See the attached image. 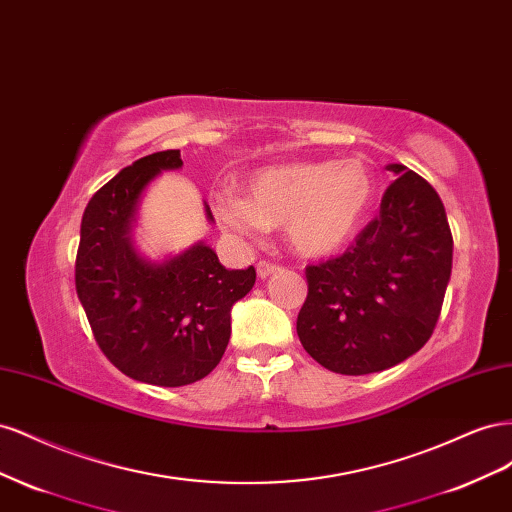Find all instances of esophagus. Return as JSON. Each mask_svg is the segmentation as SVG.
Wrapping results in <instances>:
<instances>
[{
  "instance_id": "1",
  "label": "esophagus",
  "mask_w": 512,
  "mask_h": 512,
  "mask_svg": "<svg viewBox=\"0 0 512 512\" xmlns=\"http://www.w3.org/2000/svg\"><path fill=\"white\" fill-rule=\"evenodd\" d=\"M256 271H258L260 280H267L269 275H273V273H277V271H282V267H280V265H273V262H269V260H260L258 265H256Z\"/></svg>"
}]
</instances>
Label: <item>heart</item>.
<instances>
[{
  "label": "heart",
  "instance_id": "b5f03b06",
  "mask_svg": "<svg viewBox=\"0 0 512 512\" xmlns=\"http://www.w3.org/2000/svg\"><path fill=\"white\" fill-rule=\"evenodd\" d=\"M247 196L228 194L220 203L226 226L245 237L286 228L303 256H324L346 245L361 228L376 183L363 160L292 162L262 168L247 179Z\"/></svg>",
  "mask_w": 512,
  "mask_h": 512
}]
</instances>
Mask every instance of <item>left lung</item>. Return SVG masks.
Returning a JSON list of instances; mask_svg holds the SVG:
<instances>
[{
  "label": "left lung",
  "instance_id": "8db88e82",
  "mask_svg": "<svg viewBox=\"0 0 512 512\" xmlns=\"http://www.w3.org/2000/svg\"><path fill=\"white\" fill-rule=\"evenodd\" d=\"M378 218L337 256L305 269L297 318L305 352L335 374L365 376L421 350L442 312L453 269V235L438 192L389 164Z\"/></svg>",
  "mask_w": 512,
  "mask_h": 512
}]
</instances>
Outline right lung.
<instances>
[{"mask_svg":"<svg viewBox=\"0 0 512 512\" xmlns=\"http://www.w3.org/2000/svg\"><path fill=\"white\" fill-rule=\"evenodd\" d=\"M179 149L126 166L91 196L76 252V294L104 356L121 374L156 386L192 384L222 361L230 309L252 290L256 269H226L209 245L151 262L132 245L141 194ZM207 220L213 222L209 205Z\"/></svg>","mask_w":512,"mask_h":512,"instance_id":"1","label":"right lung"}]
</instances>
